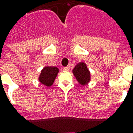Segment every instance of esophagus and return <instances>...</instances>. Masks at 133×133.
<instances>
[{"label": "esophagus", "mask_w": 133, "mask_h": 133, "mask_svg": "<svg viewBox=\"0 0 133 133\" xmlns=\"http://www.w3.org/2000/svg\"><path fill=\"white\" fill-rule=\"evenodd\" d=\"M63 70L65 71H68L69 70V67H65V68H63Z\"/></svg>", "instance_id": "1"}]
</instances>
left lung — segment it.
Listing matches in <instances>:
<instances>
[{
	"mask_svg": "<svg viewBox=\"0 0 133 133\" xmlns=\"http://www.w3.org/2000/svg\"><path fill=\"white\" fill-rule=\"evenodd\" d=\"M72 72L81 85L87 84L91 79L90 72L86 63L84 62H80L76 65L75 68L72 70Z\"/></svg>",
	"mask_w": 133,
	"mask_h": 133,
	"instance_id": "8db88e82",
	"label": "left lung"
}]
</instances>
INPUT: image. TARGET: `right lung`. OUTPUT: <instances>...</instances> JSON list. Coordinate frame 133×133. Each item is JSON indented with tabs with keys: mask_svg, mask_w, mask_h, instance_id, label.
I'll return each instance as SVG.
<instances>
[{
	"mask_svg": "<svg viewBox=\"0 0 133 133\" xmlns=\"http://www.w3.org/2000/svg\"><path fill=\"white\" fill-rule=\"evenodd\" d=\"M59 70L56 67L45 66L41 71L39 77V82L46 87H51L54 82Z\"/></svg>",
	"mask_w": 133,
	"mask_h": 133,
	"instance_id": "right-lung-1",
	"label": "right lung"
}]
</instances>
